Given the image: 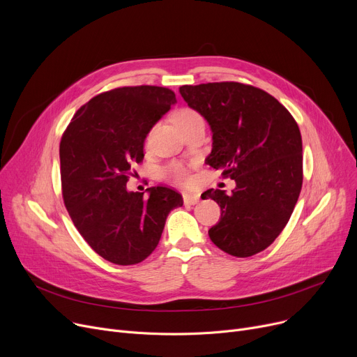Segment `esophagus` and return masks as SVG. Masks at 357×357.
<instances>
[{
	"mask_svg": "<svg viewBox=\"0 0 357 357\" xmlns=\"http://www.w3.org/2000/svg\"><path fill=\"white\" fill-rule=\"evenodd\" d=\"M199 202V195L183 192V204L185 205H197Z\"/></svg>",
	"mask_w": 357,
	"mask_h": 357,
	"instance_id": "esophagus-1",
	"label": "esophagus"
}]
</instances>
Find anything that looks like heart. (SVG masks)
<instances>
[{"label": "heart", "instance_id": "obj_1", "mask_svg": "<svg viewBox=\"0 0 357 357\" xmlns=\"http://www.w3.org/2000/svg\"><path fill=\"white\" fill-rule=\"evenodd\" d=\"M198 117H201V116L192 109H181L175 113V122L178 126H181L183 123L195 121V119H198ZM160 175L163 179L174 182V183H179V185L186 183L189 179L188 169L179 162H171L166 166H163L160 171Z\"/></svg>", "mask_w": 357, "mask_h": 357}]
</instances>
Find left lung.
I'll return each mask as SVG.
<instances>
[{
  "label": "left lung",
  "mask_w": 357,
  "mask_h": 357,
  "mask_svg": "<svg viewBox=\"0 0 357 357\" xmlns=\"http://www.w3.org/2000/svg\"><path fill=\"white\" fill-rule=\"evenodd\" d=\"M188 106L212 132L205 159L235 181L231 194L208 189L221 218L208 234L220 250L251 257L266 250L287 225L303 183L300 129L277 99L254 86L222 82L179 87Z\"/></svg>",
  "instance_id": "8db88e82"
}]
</instances>
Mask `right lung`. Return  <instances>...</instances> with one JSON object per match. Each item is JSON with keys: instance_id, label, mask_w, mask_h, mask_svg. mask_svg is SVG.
Instances as JSON below:
<instances>
[{"instance_id": "add662e5", "label": "right lung", "mask_w": 357, "mask_h": 357, "mask_svg": "<svg viewBox=\"0 0 357 357\" xmlns=\"http://www.w3.org/2000/svg\"><path fill=\"white\" fill-rule=\"evenodd\" d=\"M176 103L166 87H119L82 106L60 142L64 205L84 241L100 257L132 266L156 248L168 213L183 205L166 186L128 191L151 129Z\"/></svg>"}]
</instances>
